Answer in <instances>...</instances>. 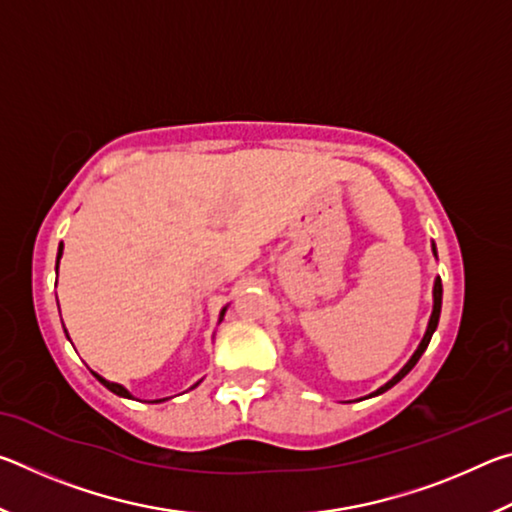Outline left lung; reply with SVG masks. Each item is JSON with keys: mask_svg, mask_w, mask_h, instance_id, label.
<instances>
[{"mask_svg": "<svg viewBox=\"0 0 512 512\" xmlns=\"http://www.w3.org/2000/svg\"><path fill=\"white\" fill-rule=\"evenodd\" d=\"M431 250H433V255H436V244H431ZM438 257V255H436ZM440 307H443V282H440V277H436V282H433V311H431V318H429V325H427V332H424V336H422V341H420V345H418V350L413 352V357L406 361V366L397 372V375L391 379V381H386L384 386L381 388H377L375 393H370L368 397H375V395H381V393H386L388 388H393L397 381H402L406 375H409V372L413 370V366L415 363L420 361V357L424 354V350H427V345H429V341H431V336H433V332H436V327H438V318H440Z\"/></svg>", "mask_w": 512, "mask_h": 512, "instance_id": "obj_1", "label": "left lung"}]
</instances>
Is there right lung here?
<instances>
[{"mask_svg": "<svg viewBox=\"0 0 512 512\" xmlns=\"http://www.w3.org/2000/svg\"><path fill=\"white\" fill-rule=\"evenodd\" d=\"M60 257H63V244H60V248H58V257H56V271H58V262H60ZM223 314H225V307L221 309V316H219V323H221V320H223ZM94 377H97L99 381H101V384L103 386H106L108 388V391H112V393H115V395H119V397H128V400H131V393H128L126 391V388L124 386H121V384H115V381H108V379H103L101 375H97V372H94ZM194 386H198V384H194ZM192 386V388H194ZM155 402H164V400H155Z\"/></svg>", "mask_w": 512, "mask_h": 512, "instance_id": "obj_1", "label": "right lung"}]
</instances>
